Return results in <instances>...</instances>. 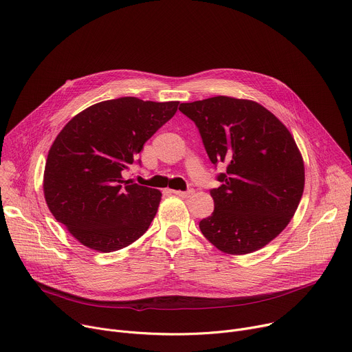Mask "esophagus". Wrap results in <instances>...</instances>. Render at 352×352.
Wrapping results in <instances>:
<instances>
[{"mask_svg": "<svg viewBox=\"0 0 352 352\" xmlns=\"http://www.w3.org/2000/svg\"><path fill=\"white\" fill-rule=\"evenodd\" d=\"M172 192H173V194H176V196L182 197V199H187V197H190V196H191V194L194 192V190H187V191H180V190H172Z\"/></svg>", "mask_w": 352, "mask_h": 352, "instance_id": "obj_1", "label": "esophagus"}]
</instances>
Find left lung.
<instances>
[{
  "label": "left lung",
  "mask_w": 352,
  "mask_h": 352,
  "mask_svg": "<svg viewBox=\"0 0 352 352\" xmlns=\"http://www.w3.org/2000/svg\"><path fill=\"white\" fill-rule=\"evenodd\" d=\"M203 138L210 161L223 162L212 188L214 212L203 235L226 254H248L276 239L294 217L305 187V166L289 130L264 106L214 96L182 103Z\"/></svg>",
  "instance_id": "8db88e82"
}]
</instances>
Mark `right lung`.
Wrapping results in <instances>:
<instances>
[{"label": "right lung", "mask_w": 352, "mask_h": 352, "mask_svg": "<svg viewBox=\"0 0 352 352\" xmlns=\"http://www.w3.org/2000/svg\"><path fill=\"white\" fill-rule=\"evenodd\" d=\"M179 102L126 96L74 116L50 146L43 191L53 217L84 246L120 250L149 228L162 192L124 180L144 144L177 110Z\"/></svg>", "instance_id": "obj_1"}]
</instances>
